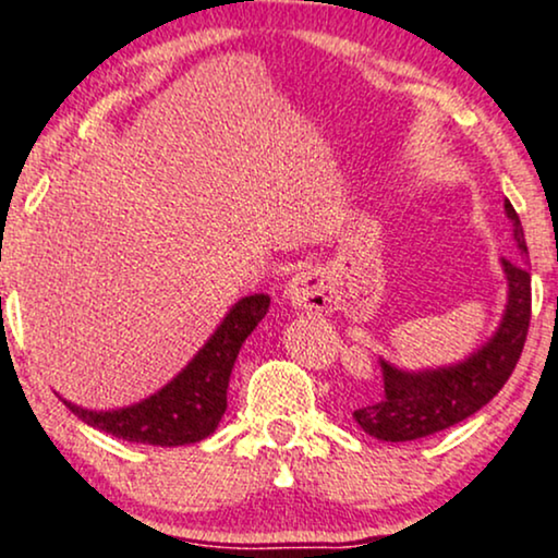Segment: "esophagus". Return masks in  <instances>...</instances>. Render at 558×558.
<instances>
[{
	"label": "esophagus",
	"mask_w": 558,
	"mask_h": 558,
	"mask_svg": "<svg viewBox=\"0 0 558 558\" xmlns=\"http://www.w3.org/2000/svg\"><path fill=\"white\" fill-rule=\"evenodd\" d=\"M287 300L294 307H303V311H316L324 313L329 311V287H326L324 274L318 271H300L294 274L287 284Z\"/></svg>",
	"instance_id": "34e87169"
}]
</instances>
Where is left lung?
Segmentation results:
<instances>
[{
  "mask_svg": "<svg viewBox=\"0 0 558 558\" xmlns=\"http://www.w3.org/2000/svg\"><path fill=\"white\" fill-rule=\"evenodd\" d=\"M514 227V242L522 258L527 255L525 232L512 203H504ZM507 274L509 300L494 337L481 350L449 368L399 371L381 360L384 397L381 402L352 412L365 434L381 441H415L438 434L475 415L483 404L501 391L512 376L517 360L525 347L530 329V271L525 260L501 258Z\"/></svg>",
  "mask_w": 558,
  "mask_h": 558,
  "instance_id": "1",
  "label": "left lung"
}]
</instances>
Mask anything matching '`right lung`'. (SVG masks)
<instances>
[{
    "instance_id": "add662e5",
    "label": "right lung",
    "mask_w": 558,
    "mask_h": 558,
    "mask_svg": "<svg viewBox=\"0 0 558 558\" xmlns=\"http://www.w3.org/2000/svg\"><path fill=\"white\" fill-rule=\"evenodd\" d=\"M268 294L242 298L203 350L177 373L161 391L122 410L96 412L68 404L83 423L124 441L154 444V447H185L211 436L227 410V386L240 347L268 313Z\"/></svg>"
}]
</instances>
